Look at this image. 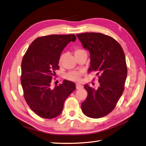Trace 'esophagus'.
I'll list each match as a JSON object with an SVG mask.
<instances>
[{
  "label": "esophagus",
  "instance_id": "34e87169",
  "mask_svg": "<svg viewBox=\"0 0 146 146\" xmlns=\"http://www.w3.org/2000/svg\"><path fill=\"white\" fill-rule=\"evenodd\" d=\"M82 88H83V86L82 85H80V84H76V89L80 90L82 89Z\"/></svg>",
  "mask_w": 146,
  "mask_h": 146
}]
</instances>
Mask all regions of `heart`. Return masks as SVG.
Here are the masks:
<instances>
[{"label":"heart","instance_id":"1","mask_svg":"<svg viewBox=\"0 0 146 146\" xmlns=\"http://www.w3.org/2000/svg\"><path fill=\"white\" fill-rule=\"evenodd\" d=\"M85 52L82 48L80 47H76L74 48V54L75 55H77L82 52ZM63 55H61L59 58V63H61L63 60ZM82 76V72L80 71H70L65 75V78L67 80L74 81V82H78L80 80Z\"/></svg>","mask_w":146,"mask_h":146}]
</instances>
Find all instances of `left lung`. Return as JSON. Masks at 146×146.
I'll use <instances>...</instances> for the list:
<instances>
[{"mask_svg":"<svg viewBox=\"0 0 146 146\" xmlns=\"http://www.w3.org/2000/svg\"><path fill=\"white\" fill-rule=\"evenodd\" d=\"M83 47L89 50L91 58L90 72L96 71L100 86L97 90L88 85L86 100L82 110L86 116L100 118L111 113L124 90L127 67L124 52L112 37L100 33L77 34Z\"/></svg>","mask_w":146,"mask_h":146,"instance_id":"obj_1","label":"left lung"}]
</instances>
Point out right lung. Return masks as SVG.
Returning a JSON list of instances; mask_svg holds the SVG:
<instances>
[{"instance_id": "1", "label": "right lung", "mask_w": 146, "mask_h": 146, "mask_svg": "<svg viewBox=\"0 0 146 146\" xmlns=\"http://www.w3.org/2000/svg\"><path fill=\"white\" fill-rule=\"evenodd\" d=\"M76 40L73 34L39 37L24 55L21 76L24 96L30 108L39 117L52 119L60 115L65 100L76 90L75 83L68 80L51 88L55 71L59 68L61 52L69 42Z\"/></svg>"}]
</instances>
